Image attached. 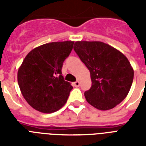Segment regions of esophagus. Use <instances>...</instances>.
Returning <instances> with one entry per match:
<instances>
[{
  "label": "esophagus",
  "instance_id": "esophagus-1",
  "mask_svg": "<svg viewBox=\"0 0 146 146\" xmlns=\"http://www.w3.org/2000/svg\"><path fill=\"white\" fill-rule=\"evenodd\" d=\"M80 82H79V81H76V82H73V85H74V86L75 87H79L80 86Z\"/></svg>",
  "mask_w": 146,
  "mask_h": 146
}]
</instances>
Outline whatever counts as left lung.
Returning a JSON list of instances; mask_svg holds the SVG:
<instances>
[{
  "mask_svg": "<svg viewBox=\"0 0 146 146\" xmlns=\"http://www.w3.org/2000/svg\"><path fill=\"white\" fill-rule=\"evenodd\" d=\"M73 49L90 72L92 86L85 92L87 102L107 111L120 104L129 93L134 71L123 54L102 42L77 41Z\"/></svg>",
  "mask_w": 146,
  "mask_h": 146,
  "instance_id": "left-lung-1",
  "label": "left lung"
}]
</instances>
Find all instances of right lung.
<instances>
[{"label": "right lung", "instance_id": "right-lung-1", "mask_svg": "<svg viewBox=\"0 0 146 146\" xmlns=\"http://www.w3.org/2000/svg\"><path fill=\"white\" fill-rule=\"evenodd\" d=\"M74 42L47 43L33 49L17 73L21 93L36 111L50 113L66 104L73 86L64 80L61 69Z\"/></svg>", "mask_w": 146, "mask_h": 146}]
</instances>
